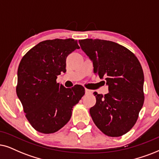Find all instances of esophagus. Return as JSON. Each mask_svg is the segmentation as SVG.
I'll use <instances>...</instances> for the list:
<instances>
[{
  "mask_svg": "<svg viewBox=\"0 0 159 159\" xmlns=\"http://www.w3.org/2000/svg\"><path fill=\"white\" fill-rule=\"evenodd\" d=\"M85 93L86 94H91L92 93V91L89 89H85Z\"/></svg>",
  "mask_w": 159,
  "mask_h": 159,
  "instance_id": "obj_1",
  "label": "esophagus"
}]
</instances>
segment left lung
Masks as SVG:
<instances>
[{
  "label": "left lung",
  "mask_w": 159,
  "mask_h": 159,
  "mask_svg": "<svg viewBox=\"0 0 159 159\" xmlns=\"http://www.w3.org/2000/svg\"><path fill=\"white\" fill-rule=\"evenodd\" d=\"M82 51L89 58L94 73L105 78L108 92H94L96 103L90 108L92 120L106 135L117 137L133 128L144 103V73L135 55L111 41L79 40Z\"/></svg>",
  "instance_id": "8db88e82"
}]
</instances>
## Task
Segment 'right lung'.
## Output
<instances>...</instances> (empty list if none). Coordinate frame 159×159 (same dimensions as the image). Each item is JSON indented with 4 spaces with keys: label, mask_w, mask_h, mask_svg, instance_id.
<instances>
[{
    "label": "right lung",
    "mask_w": 159,
    "mask_h": 159,
    "mask_svg": "<svg viewBox=\"0 0 159 159\" xmlns=\"http://www.w3.org/2000/svg\"><path fill=\"white\" fill-rule=\"evenodd\" d=\"M79 48L73 39L45 40L21 59L16 92L26 118L40 133H54L65 125L85 93L81 85L66 88L56 82L57 76L66 72L67 56Z\"/></svg>",
    "instance_id": "add662e5"
}]
</instances>
